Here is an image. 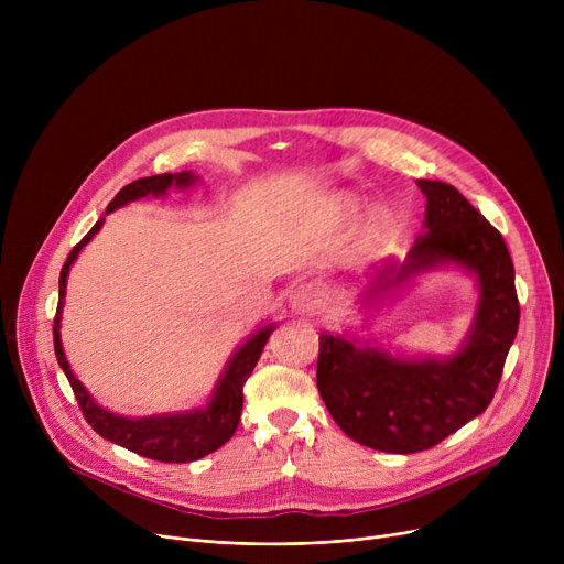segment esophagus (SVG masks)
<instances>
[{
	"mask_svg": "<svg viewBox=\"0 0 564 564\" xmlns=\"http://www.w3.org/2000/svg\"><path fill=\"white\" fill-rule=\"evenodd\" d=\"M290 308L297 315L313 317L327 304V290L319 281H302L290 290Z\"/></svg>",
	"mask_w": 564,
	"mask_h": 564,
	"instance_id": "34e87169",
	"label": "esophagus"
}]
</instances>
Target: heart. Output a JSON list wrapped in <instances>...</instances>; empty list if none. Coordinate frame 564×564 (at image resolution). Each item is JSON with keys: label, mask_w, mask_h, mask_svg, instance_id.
<instances>
[{"label": "heart", "mask_w": 564, "mask_h": 564, "mask_svg": "<svg viewBox=\"0 0 564 564\" xmlns=\"http://www.w3.org/2000/svg\"><path fill=\"white\" fill-rule=\"evenodd\" d=\"M357 210H359V203H354V200H345L343 203V213L345 215H354Z\"/></svg>", "instance_id": "1"}]
</instances>
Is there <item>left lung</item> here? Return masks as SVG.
Here are the masks:
<instances>
[{"mask_svg": "<svg viewBox=\"0 0 564 564\" xmlns=\"http://www.w3.org/2000/svg\"><path fill=\"white\" fill-rule=\"evenodd\" d=\"M425 232L402 264L381 267L368 297L438 264L478 276L480 300L462 349L448 359H404L345 336H319L317 391L338 427L361 446L409 455L434 448L489 406L519 329L514 264L502 235L453 185L416 181Z\"/></svg>", "mask_w": 564, "mask_h": 564, "instance_id": "1", "label": "left lung"}]
</instances>
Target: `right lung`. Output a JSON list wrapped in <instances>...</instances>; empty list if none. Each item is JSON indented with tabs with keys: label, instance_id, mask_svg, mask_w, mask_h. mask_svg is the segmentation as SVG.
Returning a JSON list of instances; mask_svg holds the SVG:
<instances>
[{
	"label": "right lung",
	"instance_id": "right-lung-1",
	"mask_svg": "<svg viewBox=\"0 0 564 564\" xmlns=\"http://www.w3.org/2000/svg\"><path fill=\"white\" fill-rule=\"evenodd\" d=\"M196 181L198 177L189 171L139 177V181L126 185L113 196V200L107 205V215L113 213L116 207L128 205L130 200L143 198L148 194L164 196L166 189L173 185L177 189H187ZM102 224L105 219L96 221V226L82 237V242L73 247L68 260L62 267V276H58V306L54 315L56 361L70 381L73 393L77 398V404L84 413L86 423L91 425L102 438L118 443V446H123L141 457L155 459V462H169V464L196 462L221 448L224 443L235 434L237 423H240V416H242V402H245L242 389L260 359L264 343L270 340V334L274 332V324H267L264 329L253 334L240 349L232 354V359L228 361L221 379L217 381V389L210 402L205 406L183 411V413H166V416H145V419L116 416V413L102 409L91 395H88V391L82 387V381L73 375L62 347V334H58V327H62V308H64L70 264L75 262L77 253L94 240V235L102 228Z\"/></svg>",
	"mask_w": 564,
	"mask_h": 564
}]
</instances>
